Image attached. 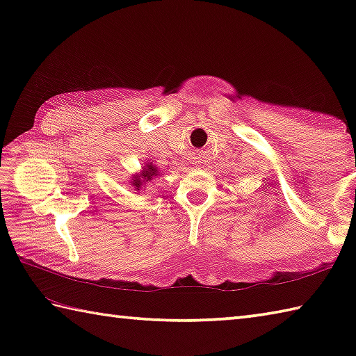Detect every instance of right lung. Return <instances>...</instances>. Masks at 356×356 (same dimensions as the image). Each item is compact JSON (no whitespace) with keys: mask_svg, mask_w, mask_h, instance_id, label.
Listing matches in <instances>:
<instances>
[{"mask_svg":"<svg viewBox=\"0 0 356 356\" xmlns=\"http://www.w3.org/2000/svg\"><path fill=\"white\" fill-rule=\"evenodd\" d=\"M161 174H162V171H159L157 166H154L153 163L148 162L145 166H142V171L139 174H136V176L131 177L130 184L133 186V190L139 193L143 188V185L149 184L151 180L157 177V176H161Z\"/></svg>","mask_w":356,"mask_h":356,"instance_id":"add662e5","label":"right lung"}]
</instances>
